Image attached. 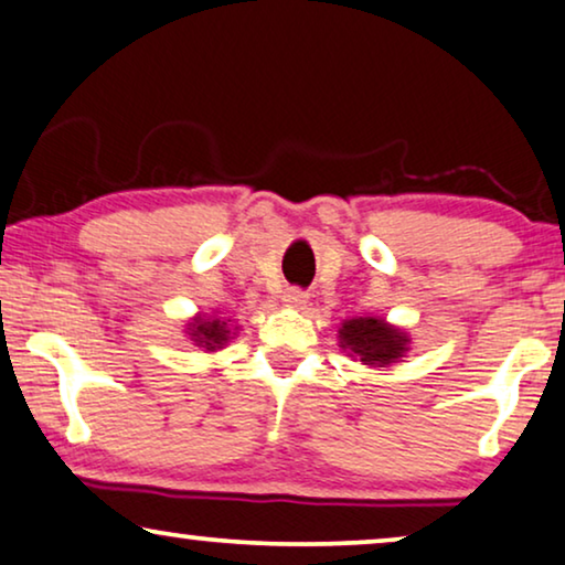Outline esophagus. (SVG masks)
<instances>
[{"label": "esophagus", "mask_w": 565, "mask_h": 565, "mask_svg": "<svg viewBox=\"0 0 565 565\" xmlns=\"http://www.w3.org/2000/svg\"><path fill=\"white\" fill-rule=\"evenodd\" d=\"M308 300V296L303 290H298V288H288L282 292V303L288 306V308H300Z\"/></svg>", "instance_id": "obj_1"}]
</instances>
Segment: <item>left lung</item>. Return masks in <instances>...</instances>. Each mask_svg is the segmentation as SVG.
I'll return each mask as SVG.
<instances>
[{
	"instance_id": "8db88e82",
	"label": "left lung",
	"mask_w": 565,
	"mask_h": 565,
	"mask_svg": "<svg viewBox=\"0 0 565 565\" xmlns=\"http://www.w3.org/2000/svg\"><path fill=\"white\" fill-rule=\"evenodd\" d=\"M339 347L347 358L367 367H388L401 362L412 350V337L401 327H393L381 316H354L339 327Z\"/></svg>"
}]
</instances>
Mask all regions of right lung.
Listing matches in <instances>:
<instances>
[{
    "label": "right lung",
    "mask_w": 565,
    "mask_h": 565,
    "mask_svg": "<svg viewBox=\"0 0 565 565\" xmlns=\"http://www.w3.org/2000/svg\"><path fill=\"white\" fill-rule=\"evenodd\" d=\"M184 334H188L190 342L200 347V350L213 354L223 350V347L238 334V327H234L231 319H221L218 313H195L188 323H184Z\"/></svg>",
    "instance_id": "right-lung-1"
}]
</instances>
